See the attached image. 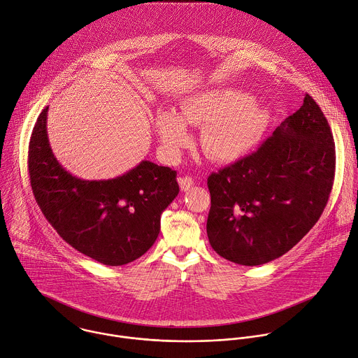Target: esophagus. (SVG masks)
Masks as SVG:
<instances>
[{
    "label": "esophagus",
    "mask_w": 358,
    "mask_h": 358,
    "mask_svg": "<svg viewBox=\"0 0 358 358\" xmlns=\"http://www.w3.org/2000/svg\"><path fill=\"white\" fill-rule=\"evenodd\" d=\"M178 184H180V188H181L182 191H188V189L194 185V180H192L191 177H188V176L180 177V178H178Z\"/></svg>",
    "instance_id": "34e87169"
}]
</instances>
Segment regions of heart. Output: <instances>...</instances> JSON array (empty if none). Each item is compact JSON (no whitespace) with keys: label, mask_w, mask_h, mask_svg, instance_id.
I'll use <instances>...</instances> for the list:
<instances>
[{"label":"heart","mask_w":358,"mask_h":358,"mask_svg":"<svg viewBox=\"0 0 358 358\" xmlns=\"http://www.w3.org/2000/svg\"><path fill=\"white\" fill-rule=\"evenodd\" d=\"M203 127L201 145L217 162H234L246 156L262 141L267 125V110L239 90L210 88L188 96L180 109L162 110L155 127L164 149L176 155L188 141L187 125Z\"/></svg>","instance_id":"1"}]
</instances>
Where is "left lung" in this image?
I'll return each instance as SVG.
<instances>
[{
  "label": "left lung",
  "mask_w": 358,
  "mask_h": 358,
  "mask_svg": "<svg viewBox=\"0 0 358 358\" xmlns=\"http://www.w3.org/2000/svg\"><path fill=\"white\" fill-rule=\"evenodd\" d=\"M336 152L310 95L257 152L208 177L212 249L241 266L289 252L320 217L334 180Z\"/></svg>",
  "instance_id": "1"
}]
</instances>
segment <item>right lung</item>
Segmentation results:
<instances>
[{
  "mask_svg": "<svg viewBox=\"0 0 358 358\" xmlns=\"http://www.w3.org/2000/svg\"><path fill=\"white\" fill-rule=\"evenodd\" d=\"M48 109L29 142L35 199L62 239L105 266H124L156 242L160 217L180 192L177 173L149 160L109 180H83L55 157L48 138Z\"/></svg>",
  "mask_w": 358,
  "mask_h": 358,
  "instance_id": "obj_1",
  "label": "right lung"
}]
</instances>
